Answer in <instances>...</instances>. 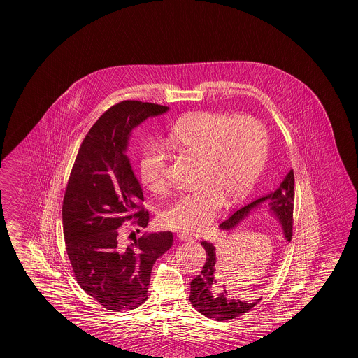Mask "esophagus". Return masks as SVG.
Masks as SVG:
<instances>
[{
    "mask_svg": "<svg viewBox=\"0 0 358 358\" xmlns=\"http://www.w3.org/2000/svg\"><path fill=\"white\" fill-rule=\"evenodd\" d=\"M177 238H180L181 241H187V243L194 241V238H192L190 235H187V234H185V232H180V234L177 235Z\"/></svg>",
    "mask_w": 358,
    "mask_h": 358,
    "instance_id": "34e87169",
    "label": "esophagus"
}]
</instances>
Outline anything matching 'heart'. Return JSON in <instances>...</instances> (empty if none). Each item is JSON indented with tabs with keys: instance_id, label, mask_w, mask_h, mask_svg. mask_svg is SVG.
Instances as JSON below:
<instances>
[{
	"instance_id": "obj_1",
	"label": "heart",
	"mask_w": 358,
	"mask_h": 358,
	"mask_svg": "<svg viewBox=\"0 0 358 358\" xmlns=\"http://www.w3.org/2000/svg\"><path fill=\"white\" fill-rule=\"evenodd\" d=\"M165 144L198 160V187L178 195L160 219L166 228L194 235L206 231L226 201L232 205L248 194L265 163L268 136L255 118L201 111L177 120ZM139 171L151 192L166 190V155L160 144L143 148Z\"/></svg>"
}]
</instances>
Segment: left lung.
Instances as JSON below:
<instances>
[{
    "label": "left lung",
    "mask_w": 358,
    "mask_h": 358,
    "mask_svg": "<svg viewBox=\"0 0 358 358\" xmlns=\"http://www.w3.org/2000/svg\"><path fill=\"white\" fill-rule=\"evenodd\" d=\"M266 206L268 211L281 224L283 236L286 241H290L293 236V208H294V172L293 169L285 176L280 186L269 194L262 195L256 201L250 202L247 206L238 208L231 217L226 219L219 227L222 229H234L250 215L252 211H256L260 207ZM201 245L206 250V261L202 266L201 274H198L190 282V296L189 301L195 310L210 319L217 322L229 320L236 316L248 313L252 307L259 303L261 298L255 301H241L228 298L227 290L224 293L218 292L222 285V274L217 265V252L211 243L202 241Z\"/></svg>",
    "instance_id": "left-lung-1"
}]
</instances>
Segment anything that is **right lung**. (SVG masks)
Segmentation results:
<instances>
[{
  "mask_svg": "<svg viewBox=\"0 0 358 358\" xmlns=\"http://www.w3.org/2000/svg\"><path fill=\"white\" fill-rule=\"evenodd\" d=\"M168 106L123 101L108 108L83 141L63 201L66 253L78 285L105 308L132 310L148 298L153 264L173 244L169 231L120 240L130 219L150 222L141 208L143 190L126 151L131 132L141 122L166 113ZM139 232V229H138Z\"/></svg>",
  "mask_w": 358,
  "mask_h": 358,
  "instance_id": "add662e5",
  "label": "right lung"
}]
</instances>
